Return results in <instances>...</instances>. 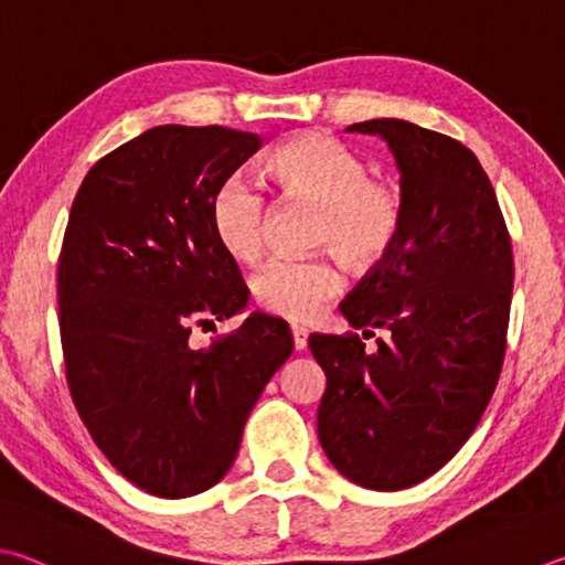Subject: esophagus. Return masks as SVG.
<instances>
[{"label": "esophagus", "mask_w": 565, "mask_h": 565, "mask_svg": "<svg viewBox=\"0 0 565 565\" xmlns=\"http://www.w3.org/2000/svg\"><path fill=\"white\" fill-rule=\"evenodd\" d=\"M291 335L296 351H306V345H309V331L303 326H291Z\"/></svg>", "instance_id": "34e87169"}]
</instances>
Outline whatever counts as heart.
Returning a JSON list of instances; mask_svg holds the SVG:
<instances>
[{
  "mask_svg": "<svg viewBox=\"0 0 565 565\" xmlns=\"http://www.w3.org/2000/svg\"><path fill=\"white\" fill-rule=\"evenodd\" d=\"M271 178L291 198L321 207L318 244L335 249L358 271L375 269L397 244L403 200L393 184L373 180L367 162L323 132H303L281 142L269 158ZM214 237L232 256L256 262L266 247L269 202L244 175L224 180L212 198ZM341 264L318 259H274L254 276L256 303L289 321H313L343 291Z\"/></svg>",
  "mask_w": 565,
  "mask_h": 565,
  "instance_id": "1",
  "label": "heart"
}]
</instances>
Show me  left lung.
<instances>
[{
  "label": "left lung",
  "instance_id": "1",
  "mask_svg": "<svg viewBox=\"0 0 565 565\" xmlns=\"http://www.w3.org/2000/svg\"><path fill=\"white\" fill-rule=\"evenodd\" d=\"M381 136L399 170L403 230L383 264L345 296L361 335L311 333L326 373L318 439L365 489L397 491L435 475L475 433L501 373L514 256L504 214L475 152L397 118L353 122Z\"/></svg>",
  "mask_w": 565,
  "mask_h": 565
}]
</instances>
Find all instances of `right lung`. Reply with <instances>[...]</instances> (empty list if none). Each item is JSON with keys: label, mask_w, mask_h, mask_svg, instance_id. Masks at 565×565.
I'll return each mask as SVG.
<instances>
[{"label": "right lung", "mask_w": 565, "mask_h": 565, "mask_svg": "<svg viewBox=\"0 0 565 565\" xmlns=\"http://www.w3.org/2000/svg\"><path fill=\"white\" fill-rule=\"evenodd\" d=\"M262 148L256 132L158 126L81 182L58 256V326L71 397L100 452L152 497L184 499L227 475L252 407L294 351L289 323L247 309L214 237L220 184Z\"/></svg>", "instance_id": "1"}]
</instances>
